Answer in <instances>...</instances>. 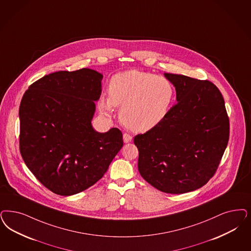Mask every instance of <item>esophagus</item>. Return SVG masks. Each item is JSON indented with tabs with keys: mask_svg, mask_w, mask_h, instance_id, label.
I'll list each match as a JSON object with an SVG mask.
<instances>
[{
	"mask_svg": "<svg viewBox=\"0 0 251 251\" xmlns=\"http://www.w3.org/2000/svg\"><path fill=\"white\" fill-rule=\"evenodd\" d=\"M131 140H132V137L130 136V134H128V133H124V134H123V142H124L125 144L130 143V142H131Z\"/></svg>",
	"mask_w": 251,
	"mask_h": 251,
	"instance_id": "1",
	"label": "esophagus"
}]
</instances>
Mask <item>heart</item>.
Wrapping results in <instances>:
<instances>
[{
  "label": "heart",
  "instance_id": "b5f03b06",
  "mask_svg": "<svg viewBox=\"0 0 251 251\" xmlns=\"http://www.w3.org/2000/svg\"><path fill=\"white\" fill-rule=\"evenodd\" d=\"M174 96L175 88L168 78L128 70L113 77L109 96H103L98 106L106 116L112 114L115 106H121L120 118L123 125L136 132H147L165 121Z\"/></svg>",
  "mask_w": 251,
  "mask_h": 251
}]
</instances>
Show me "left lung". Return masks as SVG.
Segmentation results:
<instances>
[{"label":"left lung","instance_id":"1","mask_svg":"<svg viewBox=\"0 0 251 251\" xmlns=\"http://www.w3.org/2000/svg\"><path fill=\"white\" fill-rule=\"evenodd\" d=\"M176 91L165 121L136 135L141 176L157 190L183 194L214 175L229 140L224 97L212 82L164 73Z\"/></svg>","mask_w":251,"mask_h":251}]
</instances>
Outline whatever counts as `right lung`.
I'll list each match as a JSON object with an SVG mask.
<instances>
[{"mask_svg":"<svg viewBox=\"0 0 251 251\" xmlns=\"http://www.w3.org/2000/svg\"><path fill=\"white\" fill-rule=\"evenodd\" d=\"M103 75L94 69L57 71L32 83L19 106L20 153L46 188L60 196L86 190L123 147L117 128H93Z\"/></svg>","mask_w":251,"mask_h":251,"instance_id":"right-lung-1","label":"right lung"}]
</instances>
